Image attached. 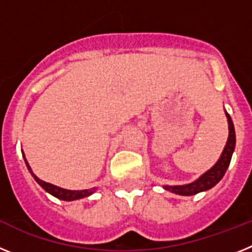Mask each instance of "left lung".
<instances>
[{
  "label": "left lung",
  "instance_id": "left-lung-1",
  "mask_svg": "<svg viewBox=\"0 0 252 252\" xmlns=\"http://www.w3.org/2000/svg\"><path fill=\"white\" fill-rule=\"evenodd\" d=\"M224 113H226L227 122H228V137H227L226 145H224L223 151H222L221 157L217 160V162L192 183L183 184V186H164V189L179 195H194L197 193L206 192L208 189L213 188L223 178L227 168L230 165L231 158H232L236 146V133L233 122L227 111H224Z\"/></svg>",
  "mask_w": 252,
  "mask_h": 252
}]
</instances>
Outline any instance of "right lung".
Wrapping results in <instances>:
<instances>
[{
	"instance_id": "right-lung-1",
	"label": "right lung",
	"mask_w": 252,
	"mask_h": 252,
	"mask_svg": "<svg viewBox=\"0 0 252 252\" xmlns=\"http://www.w3.org/2000/svg\"><path fill=\"white\" fill-rule=\"evenodd\" d=\"M22 157H24V159H25V162H26V166H28L29 171L31 173V175H32V178H34L35 180H36V183L39 184L41 188L44 189V190H46V192L49 193V194L54 195L55 198H58V199H62V201H77V199H82V198H86V197H90L91 194H93V193L97 190V188H92V189H82V190H70V189H64V188H60V187L58 186H54V184H50V183H46V182H44V180L39 179V178L36 177V175L32 173V170H31L30 165H29L28 160H26L25 158V154H24V151H22Z\"/></svg>"
}]
</instances>
